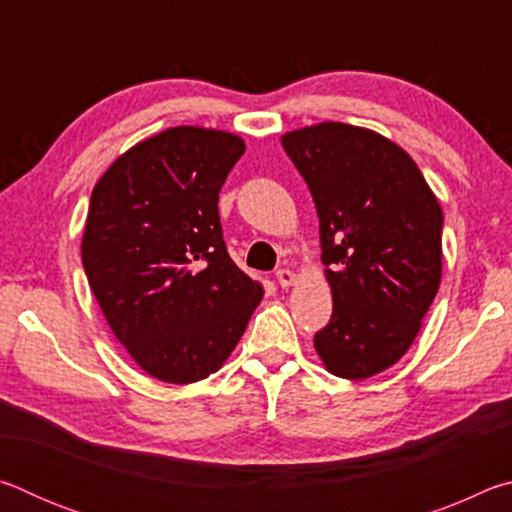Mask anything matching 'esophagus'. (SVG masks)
Instances as JSON below:
<instances>
[{"label": "esophagus", "instance_id": "obj_1", "mask_svg": "<svg viewBox=\"0 0 512 512\" xmlns=\"http://www.w3.org/2000/svg\"><path fill=\"white\" fill-rule=\"evenodd\" d=\"M275 277H277V284H280L282 289H287L293 282H296V273L289 271V268H280V271L275 273Z\"/></svg>", "mask_w": 512, "mask_h": 512}]
</instances>
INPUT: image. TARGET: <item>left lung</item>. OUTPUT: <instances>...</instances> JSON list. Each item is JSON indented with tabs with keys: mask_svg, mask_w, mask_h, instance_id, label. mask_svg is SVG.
<instances>
[{
	"mask_svg": "<svg viewBox=\"0 0 512 512\" xmlns=\"http://www.w3.org/2000/svg\"><path fill=\"white\" fill-rule=\"evenodd\" d=\"M314 196L332 318L325 368L368 379L411 348L440 287L443 210L411 155L368 128L323 121L282 135Z\"/></svg>",
	"mask_w": 512,
	"mask_h": 512,
	"instance_id": "obj_1",
	"label": "left lung"
}]
</instances>
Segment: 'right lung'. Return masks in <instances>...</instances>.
I'll return each mask as SVG.
<instances>
[{
    "instance_id": "add662e5",
    "label": "right lung",
    "mask_w": 512,
    "mask_h": 512,
    "mask_svg": "<svg viewBox=\"0 0 512 512\" xmlns=\"http://www.w3.org/2000/svg\"><path fill=\"white\" fill-rule=\"evenodd\" d=\"M244 151L232 133L176 126L119 155L92 189L85 275L112 334L160 381L219 370L264 296L230 259L219 219Z\"/></svg>"
}]
</instances>
